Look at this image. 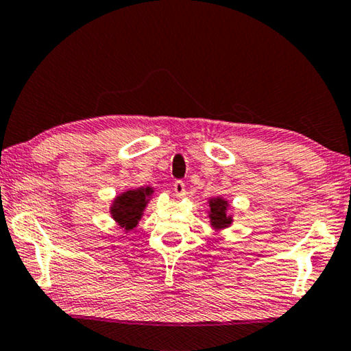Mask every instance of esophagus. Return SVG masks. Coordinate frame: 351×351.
<instances>
[{
    "instance_id": "esophagus-1",
    "label": "esophagus",
    "mask_w": 351,
    "mask_h": 351,
    "mask_svg": "<svg viewBox=\"0 0 351 351\" xmlns=\"http://www.w3.org/2000/svg\"><path fill=\"white\" fill-rule=\"evenodd\" d=\"M173 190H175L178 198L186 197V184H184L182 181H175L173 182Z\"/></svg>"
}]
</instances>
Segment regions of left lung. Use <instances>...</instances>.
Here are the masks:
<instances>
[{"label": "left lung", "mask_w": 351, "mask_h": 351, "mask_svg": "<svg viewBox=\"0 0 351 351\" xmlns=\"http://www.w3.org/2000/svg\"><path fill=\"white\" fill-rule=\"evenodd\" d=\"M209 207H210V223L213 228L217 229H223L228 228V226L232 223V218L229 215H226V207H228V201H224L221 198H215L209 201Z\"/></svg>", "instance_id": "left-lung-1"}]
</instances>
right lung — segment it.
Masks as SVG:
<instances>
[{
	"label": "right lung",
	"instance_id": "right-lung-1",
	"mask_svg": "<svg viewBox=\"0 0 351 351\" xmlns=\"http://www.w3.org/2000/svg\"><path fill=\"white\" fill-rule=\"evenodd\" d=\"M152 192L153 190L150 187L128 190L114 199L111 207V215L121 224V228H125L127 230L136 228Z\"/></svg>",
	"mask_w": 351,
	"mask_h": 351
}]
</instances>
